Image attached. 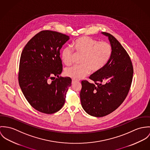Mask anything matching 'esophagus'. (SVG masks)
<instances>
[{"label":"esophagus","instance_id":"obj_1","mask_svg":"<svg viewBox=\"0 0 150 150\" xmlns=\"http://www.w3.org/2000/svg\"><path fill=\"white\" fill-rule=\"evenodd\" d=\"M78 82V81H76V80H75V79H72V84L76 83V82Z\"/></svg>","mask_w":150,"mask_h":150}]
</instances>
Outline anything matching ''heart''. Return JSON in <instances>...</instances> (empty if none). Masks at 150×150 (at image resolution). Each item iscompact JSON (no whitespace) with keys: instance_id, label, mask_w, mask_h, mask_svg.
<instances>
[{"instance_id":"heart-1","label":"heart","mask_w":150,"mask_h":150,"mask_svg":"<svg viewBox=\"0 0 150 150\" xmlns=\"http://www.w3.org/2000/svg\"><path fill=\"white\" fill-rule=\"evenodd\" d=\"M76 53L83 55L81 66L67 68L66 75L74 79L78 80L87 76L90 72L100 71L109 61L112 54L111 45L106 41L98 42L89 37L83 36L77 39L73 44ZM74 51L69 47H66L62 52V62L67 66L72 63Z\"/></svg>"}]
</instances>
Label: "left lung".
<instances>
[{"label":"left lung","mask_w":150,"mask_h":150,"mask_svg":"<svg viewBox=\"0 0 150 150\" xmlns=\"http://www.w3.org/2000/svg\"><path fill=\"white\" fill-rule=\"evenodd\" d=\"M108 37L112 48L111 57L100 71L89 78L94 83L82 81L80 97L84 111L92 116L100 117L111 113L126 98L133 78V69L130 57L116 38Z\"/></svg>","instance_id":"obj_1"}]
</instances>
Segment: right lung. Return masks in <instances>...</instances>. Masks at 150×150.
Segmentation results:
<instances>
[{
  "label": "right lung",
  "instance_id": "right-lung-1",
  "mask_svg": "<svg viewBox=\"0 0 150 150\" xmlns=\"http://www.w3.org/2000/svg\"><path fill=\"white\" fill-rule=\"evenodd\" d=\"M69 39L64 34L43 30L30 39L22 52L19 84L28 102L41 113H56L65 103L72 80L59 76L63 70L60 50ZM53 76L58 78L50 82Z\"/></svg>",
  "mask_w": 150,
  "mask_h": 150
}]
</instances>
